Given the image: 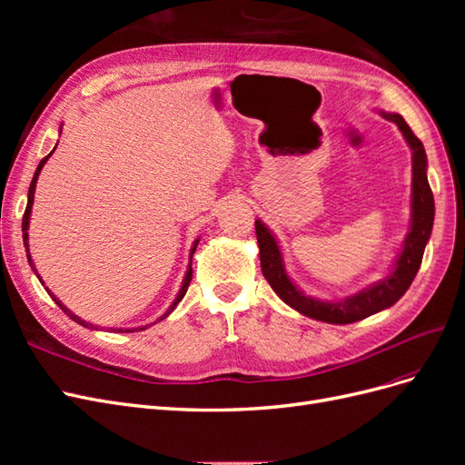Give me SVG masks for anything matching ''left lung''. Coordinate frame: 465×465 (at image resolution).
I'll use <instances>...</instances> for the list:
<instances>
[{"label": "left lung", "instance_id": "left-lung-1", "mask_svg": "<svg viewBox=\"0 0 465 465\" xmlns=\"http://www.w3.org/2000/svg\"><path fill=\"white\" fill-rule=\"evenodd\" d=\"M380 116L396 124L407 145H410L413 176L410 231H407L401 250L398 252V256L393 260L390 273L386 277L374 281V283L362 287L353 294H349V297L335 301H323L311 297V294H304L287 273L283 252L279 248L275 234L265 227V223L262 219H256V236L260 246V263L263 277L277 292V297L281 301L294 308V311L301 312L302 316H308L312 320L343 326V323L359 322L396 304L413 283V279L420 267V260H423L425 254V246L432 232L434 198L427 180L425 147L400 114L380 110Z\"/></svg>", "mask_w": 465, "mask_h": 465}]
</instances>
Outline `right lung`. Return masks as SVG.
I'll list each match as a JSON object with an SVG mask.
<instances>
[{
	"label": "right lung",
	"instance_id": "right-lung-1",
	"mask_svg": "<svg viewBox=\"0 0 465 465\" xmlns=\"http://www.w3.org/2000/svg\"><path fill=\"white\" fill-rule=\"evenodd\" d=\"M55 151V147L46 154L45 159H42L40 163H38V166H36V173H35V176H33V180H31V186H29V198H26V209H25V215H23V242H25V250H26V260H29V265H31V270L35 272V275L40 279V275H38V272H36V267H35V263H33V258H31V252H29V224H31V213H33V203H35V190H36V182H38V176H40V171H42V166L46 164V161L52 157V153ZM198 242H200V238H195L193 241V244H192V250H190V263H188V270H186V275H184V279H182V287H180V291H178V294H176V299L173 301V304L168 306V311L157 320V322H161V320H164L168 314H171L174 308L178 306V302L184 299V294H186V291H188V285H190V281H192V256H193V252H195V248H198ZM40 283L45 285V281L40 279ZM46 289V292L50 294L52 297V301L58 304L62 311L72 318L74 322H77L79 326H83V328H89V330H101V326H98V323H91V322H85L83 318H79L77 314H74L72 311H69V308L55 297V294L48 289V287H45ZM157 322H153V323H157ZM151 326V323H147V326H139V328H118V330H114V328H110L112 331H142V330H147Z\"/></svg>",
	"mask_w": 465,
	"mask_h": 465
}]
</instances>
